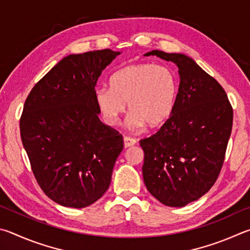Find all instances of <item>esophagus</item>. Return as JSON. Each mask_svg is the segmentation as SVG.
<instances>
[{
    "mask_svg": "<svg viewBox=\"0 0 250 250\" xmlns=\"http://www.w3.org/2000/svg\"><path fill=\"white\" fill-rule=\"evenodd\" d=\"M135 144H136V139H134L132 137H127V136L124 137V145H125V147L134 146Z\"/></svg>",
    "mask_w": 250,
    "mask_h": 250,
    "instance_id": "obj_1",
    "label": "esophagus"
}]
</instances>
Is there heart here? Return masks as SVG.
Segmentation results:
<instances>
[{
  "label": "heart",
  "instance_id": "1",
  "mask_svg": "<svg viewBox=\"0 0 250 250\" xmlns=\"http://www.w3.org/2000/svg\"><path fill=\"white\" fill-rule=\"evenodd\" d=\"M111 86L95 91V102L104 122L117 125L128 103L130 128L155 127L171 115L179 92L176 72L168 65L141 62L127 65L111 78Z\"/></svg>",
  "mask_w": 250,
  "mask_h": 250
}]
</instances>
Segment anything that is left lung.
<instances>
[{
    "mask_svg": "<svg viewBox=\"0 0 250 250\" xmlns=\"http://www.w3.org/2000/svg\"><path fill=\"white\" fill-rule=\"evenodd\" d=\"M179 68L173 112L156 134L142 139L147 190L165 205L182 208L211 189L221 172L233 126V107L215 79L182 54L152 50Z\"/></svg>",
    "mask_w": 250,
    "mask_h": 250,
    "instance_id": "1",
    "label": "left lung"
}]
</instances>
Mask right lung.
<instances>
[{"label": "right lung", "mask_w": 250, "mask_h": 250, "mask_svg": "<svg viewBox=\"0 0 250 250\" xmlns=\"http://www.w3.org/2000/svg\"><path fill=\"white\" fill-rule=\"evenodd\" d=\"M120 54L102 49L69 55L25 101L20 129L30 167L43 193L63 207H89L111 183L124 142L100 121L95 85Z\"/></svg>", "instance_id": "1"}]
</instances>
